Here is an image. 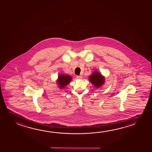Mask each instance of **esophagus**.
<instances>
[{
  "label": "esophagus",
  "instance_id": "34e87169",
  "mask_svg": "<svg viewBox=\"0 0 152 152\" xmlns=\"http://www.w3.org/2000/svg\"><path fill=\"white\" fill-rule=\"evenodd\" d=\"M76 78L77 79H82L83 77L81 75H80V76H77Z\"/></svg>",
  "mask_w": 152,
  "mask_h": 152
}]
</instances>
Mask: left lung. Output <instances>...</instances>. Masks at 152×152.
I'll list each match as a JSON object with an SVG mask.
<instances>
[{
	"label": "left lung",
	"mask_w": 152,
	"mask_h": 152,
	"mask_svg": "<svg viewBox=\"0 0 152 152\" xmlns=\"http://www.w3.org/2000/svg\"><path fill=\"white\" fill-rule=\"evenodd\" d=\"M89 78L90 82L97 88L102 86L104 83V78L98 72H95Z\"/></svg>",
	"instance_id": "obj_1"
}]
</instances>
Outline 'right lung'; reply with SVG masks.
Instances as JSON below:
<instances>
[{
	"label": "right lung",
	"mask_w": 152,
	"mask_h": 152,
	"mask_svg": "<svg viewBox=\"0 0 152 152\" xmlns=\"http://www.w3.org/2000/svg\"><path fill=\"white\" fill-rule=\"evenodd\" d=\"M72 77L69 75H62V74L59 75L58 76V84L61 88H64L72 80Z\"/></svg>",
	"instance_id": "obj_1"
}]
</instances>
